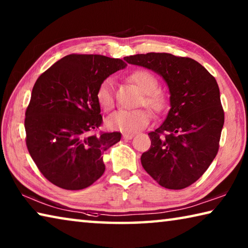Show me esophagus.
I'll use <instances>...</instances> for the list:
<instances>
[{
    "mask_svg": "<svg viewBox=\"0 0 248 248\" xmlns=\"http://www.w3.org/2000/svg\"><path fill=\"white\" fill-rule=\"evenodd\" d=\"M133 137H134L133 133H124V134H123V138H124V139H125V140L132 139Z\"/></svg>",
    "mask_w": 248,
    "mask_h": 248,
    "instance_id": "obj_1",
    "label": "esophagus"
}]
</instances>
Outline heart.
<instances>
[{
    "instance_id": "heart-1",
    "label": "heart",
    "mask_w": 248,
    "mask_h": 248,
    "mask_svg": "<svg viewBox=\"0 0 248 248\" xmlns=\"http://www.w3.org/2000/svg\"><path fill=\"white\" fill-rule=\"evenodd\" d=\"M129 79L143 93L141 105L148 106L155 114H163L169 108V96L164 91L157 89L158 81L155 75L146 70H137L129 75ZM96 100L104 110H110L115 105L114 81L107 78L99 84L96 91ZM151 121V112L146 108L136 110H118L106 119L108 129L124 133L137 132L145 128Z\"/></svg>"
}]
</instances>
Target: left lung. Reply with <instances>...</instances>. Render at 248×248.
Wrapping results in <instances>:
<instances>
[{
  "mask_svg": "<svg viewBox=\"0 0 248 248\" xmlns=\"http://www.w3.org/2000/svg\"><path fill=\"white\" fill-rule=\"evenodd\" d=\"M161 75L170 90V109L149 133L143 169L167 189H184L203 175L219 151L224 111L216 78L194 59L150 52L124 58Z\"/></svg>",
  "mask_w": 248,
  "mask_h": 248,
  "instance_id": "obj_1",
  "label": "left lung"
}]
</instances>
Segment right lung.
Listing matches in <instances>:
<instances>
[{"label": "right lung", "instance_id": "add662e5", "mask_svg": "<svg viewBox=\"0 0 248 248\" xmlns=\"http://www.w3.org/2000/svg\"><path fill=\"white\" fill-rule=\"evenodd\" d=\"M125 65L120 59L73 53L37 78L25 114L26 145L50 183L79 190L104 174L102 155L120 141L121 133H92L103 123L96 91Z\"/></svg>", "mask_w": 248, "mask_h": 248}]
</instances>
